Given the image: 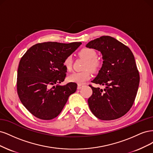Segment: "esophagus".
Instances as JSON below:
<instances>
[{
    "label": "esophagus",
    "mask_w": 153,
    "mask_h": 153,
    "mask_svg": "<svg viewBox=\"0 0 153 153\" xmlns=\"http://www.w3.org/2000/svg\"><path fill=\"white\" fill-rule=\"evenodd\" d=\"M82 87V85H77V89H78V90H80Z\"/></svg>",
    "instance_id": "34e87169"
}]
</instances>
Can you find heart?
Masks as SVG:
<instances>
[{"mask_svg": "<svg viewBox=\"0 0 153 153\" xmlns=\"http://www.w3.org/2000/svg\"><path fill=\"white\" fill-rule=\"evenodd\" d=\"M78 55L80 57L85 59V63L84 68L86 71L82 72H75L71 74L68 77V81L72 82H76L81 85L85 81L89 80L91 77L90 71L93 73H97L100 71L102 64L99 60L96 58L97 53L91 48H85L79 51ZM73 60L72 56H68L63 62V65L68 71H71L72 68Z\"/></svg>", "mask_w": 153, "mask_h": 153, "instance_id": "b5f03b06", "label": "heart"}]
</instances>
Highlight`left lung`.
Returning a JSON list of instances; mask_svg holds the SVG:
<instances>
[{
	"instance_id": "obj_1",
	"label": "left lung",
	"mask_w": 153,
	"mask_h": 153,
	"mask_svg": "<svg viewBox=\"0 0 153 153\" xmlns=\"http://www.w3.org/2000/svg\"><path fill=\"white\" fill-rule=\"evenodd\" d=\"M100 51L103 64L92 82L105 86V89L91 85L93 93L88 103L98 119L109 121L126 114L135 101L140 76L130 49L117 39L102 36L86 44Z\"/></svg>"
}]
</instances>
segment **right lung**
Returning a JSON list of instances; mask_svg holds the SVG:
<instances>
[{
  "mask_svg": "<svg viewBox=\"0 0 153 153\" xmlns=\"http://www.w3.org/2000/svg\"><path fill=\"white\" fill-rule=\"evenodd\" d=\"M81 44L77 42L38 43L22 57L18 69L17 92L23 105L34 116L43 120L55 118L69 96L76 91L75 82L65 86L58 84L66 77L64 60Z\"/></svg>",
  "mask_w": 153,
  "mask_h": 153,
  "instance_id": "right-lung-1",
  "label": "right lung"
}]
</instances>
